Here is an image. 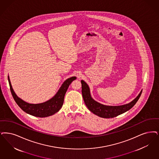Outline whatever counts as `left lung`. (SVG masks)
Returning a JSON list of instances; mask_svg holds the SVG:
<instances>
[{"mask_svg":"<svg viewBox=\"0 0 159 159\" xmlns=\"http://www.w3.org/2000/svg\"><path fill=\"white\" fill-rule=\"evenodd\" d=\"M82 83V93L84 102L89 110L100 117L104 118H111L122 114L133 108L138 101L141 95L142 90L132 102L121 106H107L95 101L90 95V89L87 83L83 80Z\"/></svg>","mask_w":159,"mask_h":159,"instance_id":"left-lung-1","label":"left lung"}]
</instances>
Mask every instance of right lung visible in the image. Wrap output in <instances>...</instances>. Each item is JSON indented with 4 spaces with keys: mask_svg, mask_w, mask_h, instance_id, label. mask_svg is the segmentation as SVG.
<instances>
[{
    "mask_svg": "<svg viewBox=\"0 0 159 159\" xmlns=\"http://www.w3.org/2000/svg\"><path fill=\"white\" fill-rule=\"evenodd\" d=\"M75 79H76V77H71L69 79H67L62 84L57 93L50 100L41 103L32 104L25 102L16 95L12 89L9 77L8 76L11 92L15 101L18 105L26 113L40 118L47 117L52 115L61 109L63 104L64 98L66 91L71 83Z\"/></svg>",
    "mask_w": 159,
    "mask_h": 159,
    "instance_id": "1",
    "label": "right lung"
}]
</instances>
